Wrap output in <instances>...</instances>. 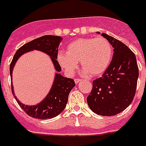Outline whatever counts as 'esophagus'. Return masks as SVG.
Wrapping results in <instances>:
<instances>
[{
  "mask_svg": "<svg viewBox=\"0 0 146 146\" xmlns=\"http://www.w3.org/2000/svg\"><path fill=\"white\" fill-rule=\"evenodd\" d=\"M74 81H75V82L76 83H78V82H79L81 81V79H79V78H76L75 79H74Z\"/></svg>",
  "mask_w": 146,
  "mask_h": 146,
  "instance_id": "1",
  "label": "esophagus"
}]
</instances>
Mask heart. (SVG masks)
Listing matches in <instances>:
<instances>
[{"instance_id": "1", "label": "heart", "mask_w": 146, "mask_h": 146, "mask_svg": "<svg viewBox=\"0 0 146 146\" xmlns=\"http://www.w3.org/2000/svg\"><path fill=\"white\" fill-rule=\"evenodd\" d=\"M113 56V48L110 41L104 37L79 38L67 47V54L61 53L58 61L67 73H73L81 62L84 74L98 76L106 70Z\"/></svg>"}]
</instances>
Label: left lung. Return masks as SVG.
<instances>
[{
  "mask_svg": "<svg viewBox=\"0 0 146 146\" xmlns=\"http://www.w3.org/2000/svg\"><path fill=\"white\" fill-rule=\"evenodd\" d=\"M101 36L110 41L114 54L103 76L92 82L87 103L96 114L115 115L128 107L133 100L139 68L134 53L126 45L104 33Z\"/></svg>",
  "mask_w": 146,
  "mask_h": 146,
  "instance_id": "left-lung-1",
  "label": "left lung"
}]
</instances>
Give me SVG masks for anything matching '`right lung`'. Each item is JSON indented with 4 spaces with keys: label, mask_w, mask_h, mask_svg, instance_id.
<instances>
[{
    "label": "right lung",
    "mask_w": 146,
    "mask_h": 146,
    "mask_svg": "<svg viewBox=\"0 0 146 146\" xmlns=\"http://www.w3.org/2000/svg\"><path fill=\"white\" fill-rule=\"evenodd\" d=\"M61 40L62 39L61 36L45 35L32 40L31 42H27L21 46L14 54L13 58L10 64V67H9L10 76L12 77V72L18 58L24 53L34 49L42 51L43 52L48 54L52 60L55 70L58 72H60L61 68L58 64V61H57V58H58V48ZM75 85V82L73 79L64 77L61 74L56 73L54 84L48 94L46 96L44 100L36 106H26L25 104L20 103L19 100H18L17 98L14 95L13 85H11V88L12 93L17 101L18 104L26 114L34 118L48 119L58 115L64 110L65 106L67 104L70 92Z\"/></svg>",
    "instance_id": "right-lung-1"
}]
</instances>
